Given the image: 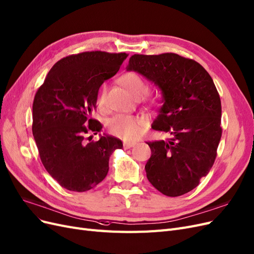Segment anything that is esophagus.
<instances>
[{
    "mask_svg": "<svg viewBox=\"0 0 254 254\" xmlns=\"http://www.w3.org/2000/svg\"><path fill=\"white\" fill-rule=\"evenodd\" d=\"M135 144L136 143H134V142H125L124 143V148H125V149H129V148H132L133 146H135Z\"/></svg>",
    "mask_w": 254,
    "mask_h": 254,
    "instance_id": "obj_1",
    "label": "esophagus"
}]
</instances>
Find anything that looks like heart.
<instances>
[{
	"instance_id": "heart-1",
	"label": "heart",
	"mask_w": 254,
	"mask_h": 254,
	"mask_svg": "<svg viewBox=\"0 0 254 254\" xmlns=\"http://www.w3.org/2000/svg\"><path fill=\"white\" fill-rule=\"evenodd\" d=\"M121 83L135 98H141L147 92L148 86L144 78L136 72L129 71L121 76ZM107 99V86L103 85L99 94V104L104 106ZM108 131L126 141H134L142 135L145 128V121L135 116L116 115L107 123Z\"/></svg>"
}]
</instances>
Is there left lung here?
Returning a JSON list of instances; mask_svg holds the SVG:
<instances>
[{"label": "left lung", "instance_id": "8db88e82", "mask_svg": "<svg viewBox=\"0 0 254 254\" xmlns=\"http://www.w3.org/2000/svg\"><path fill=\"white\" fill-rule=\"evenodd\" d=\"M127 70L143 74L163 93L151 127L169 137L147 142V179L165 195L185 194L210 171L222 137L221 99L212 77L194 60L172 52L134 55Z\"/></svg>", "mask_w": 254, "mask_h": 254}]
</instances>
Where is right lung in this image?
I'll return each mask as SVG.
<instances>
[{"label":"right lung","mask_w":254,"mask_h":254,"mask_svg":"<svg viewBox=\"0 0 254 254\" xmlns=\"http://www.w3.org/2000/svg\"><path fill=\"white\" fill-rule=\"evenodd\" d=\"M127 57L125 52L86 51L61 59L34 95L32 133L40 159L67 190L84 192L97 186L107 176L111 153L123 147L115 136L86 142V134L101 131L102 124L91 118L99 89Z\"/></svg>","instance_id":"1"}]
</instances>
